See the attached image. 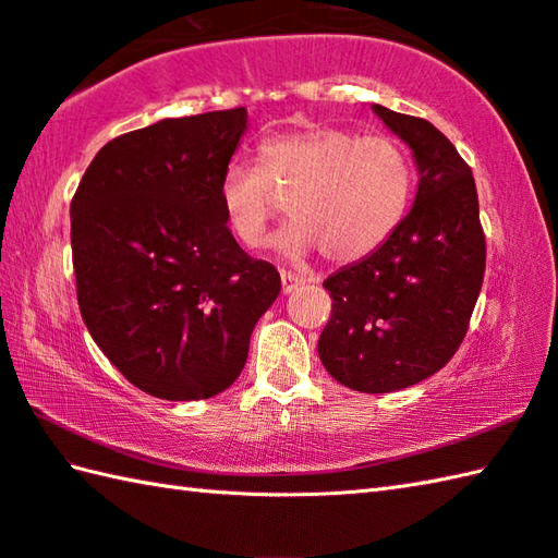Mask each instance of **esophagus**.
Masks as SVG:
<instances>
[{
    "instance_id": "esophagus-1",
    "label": "esophagus",
    "mask_w": 558,
    "mask_h": 558,
    "mask_svg": "<svg viewBox=\"0 0 558 558\" xmlns=\"http://www.w3.org/2000/svg\"><path fill=\"white\" fill-rule=\"evenodd\" d=\"M280 280H282V292H292L294 288H300L302 282H304V278L302 276H298V272H292V270H280Z\"/></svg>"
}]
</instances>
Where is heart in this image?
<instances>
[{
    "instance_id": "b5f03b06",
    "label": "heart",
    "mask_w": 558,
    "mask_h": 558,
    "mask_svg": "<svg viewBox=\"0 0 558 558\" xmlns=\"http://www.w3.org/2000/svg\"><path fill=\"white\" fill-rule=\"evenodd\" d=\"M410 194L408 148L393 136L342 126L268 136L258 144V165L232 160L218 184L225 220L244 246L264 242L282 195L294 220L278 244L292 254L318 248L330 264L374 254L405 218Z\"/></svg>"
}]
</instances>
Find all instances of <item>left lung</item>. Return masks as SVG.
<instances>
[{
  "label": "left lung",
  "instance_id": "left-lung-1",
  "mask_svg": "<svg viewBox=\"0 0 558 558\" xmlns=\"http://www.w3.org/2000/svg\"><path fill=\"white\" fill-rule=\"evenodd\" d=\"M420 170L414 204L396 232L324 280L333 310L318 338L326 372L362 393L424 381L458 352L482 290L487 240L470 165L422 120L374 105Z\"/></svg>",
  "mask_w": 558,
  "mask_h": 558
}]
</instances>
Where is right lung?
Here are the masks:
<instances>
[{
	"label": "right lung",
	"instance_id": "right-lung-1",
	"mask_svg": "<svg viewBox=\"0 0 558 558\" xmlns=\"http://www.w3.org/2000/svg\"><path fill=\"white\" fill-rule=\"evenodd\" d=\"M246 110L162 120L105 144L71 198L83 324L129 384L204 400L242 374L280 272L236 244L218 184Z\"/></svg>",
	"mask_w": 558,
	"mask_h": 558
}]
</instances>
